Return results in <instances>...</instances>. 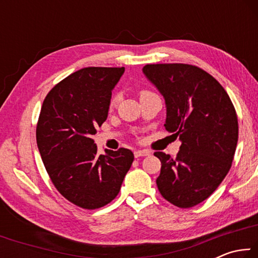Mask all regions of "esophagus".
Masks as SVG:
<instances>
[{
    "instance_id": "obj_1",
    "label": "esophagus",
    "mask_w": 258,
    "mask_h": 258,
    "mask_svg": "<svg viewBox=\"0 0 258 258\" xmlns=\"http://www.w3.org/2000/svg\"><path fill=\"white\" fill-rule=\"evenodd\" d=\"M149 155H150V151H148V150H137V151H134L135 158H139V157L149 156Z\"/></svg>"
}]
</instances>
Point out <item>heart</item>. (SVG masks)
Listing matches in <instances>:
<instances>
[{"mask_svg": "<svg viewBox=\"0 0 258 258\" xmlns=\"http://www.w3.org/2000/svg\"><path fill=\"white\" fill-rule=\"evenodd\" d=\"M148 93H151V92H150V91H147V90H142V91H140V92H139V97L141 98V97H143V95H146ZM117 102H118V95H117V94L111 95V98H110V100H109V103H108V108L111 110V109L116 107Z\"/></svg>", "mask_w": 258, "mask_h": 258, "instance_id": "b5f03b06", "label": "heart"}]
</instances>
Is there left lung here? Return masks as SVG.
I'll list each match as a JSON object with an SVG mask.
<instances>
[{
  "label": "left lung",
  "instance_id": "obj_1",
  "mask_svg": "<svg viewBox=\"0 0 258 258\" xmlns=\"http://www.w3.org/2000/svg\"><path fill=\"white\" fill-rule=\"evenodd\" d=\"M143 73L164 95L165 127L180 138L176 158L161 151L156 183L163 197L180 208L203 203L224 180L238 143V117L224 87L187 63L146 64Z\"/></svg>",
  "mask_w": 258,
  "mask_h": 258
}]
</instances>
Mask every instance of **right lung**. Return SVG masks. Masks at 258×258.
Listing matches in <instances>:
<instances>
[{
  "instance_id": "1",
  "label": "right lung",
  "mask_w": 258,
  "mask_h": 258,
  "mask_svg": "<svg viewBox=\"0 0 258 258\" xmlns=\"http://www.w3.org/2000/svg\"><path fill=\"white\" fill-rule=\"evenodd\" d=\"M124 67H87L63 78L44 99L36 142L52 183L84 209L106 206L118 195L133 152L119 148L98 155L92 135L108 117L111 91Z\"/></svg>"
}]
</instances>
